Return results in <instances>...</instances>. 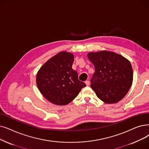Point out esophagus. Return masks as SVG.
Masks as SVG:
<instances>
[{
    "mask_svg": "<svg viewBox=\"0 0 149 149\" xmlns=\"http://www.w3.org/2000/svg\"><path fill=\"white\" fill-rule=\"evenodd\" d=\"M85 83H86V86H89V85H90V82H89V81H88V80L86 81H85Z\"/></svg>",
    "mask_w": 149,
    "mask_h": 149,
    "instance_id": "esophagus-1",
    "label": "esophagus"
}]
</instances>
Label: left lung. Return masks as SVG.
<instances>
[{
    "label": "left lung",
    "instance_id": "1",
    "mask_svg": "<svg viewBox=\"0 0 149 149\" xmlns=\"http://www.w3.org/2000/svg\"><path fill=\"white\" fill-rule=\"evenodd\" d=\"M88 58L95 68L91 87L97 96L107 103H116L124 98L133 81L130 62L124 56L106 50L89 53Z\"/></svg>",
    "mask_w": 149,
    "mask_h": 149
}]
</instances>
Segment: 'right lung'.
Masks as SVG:
<instances>
[{"label": "right lung", "instance_id": "obj_1", "mask_svg": "<svg viewBox=\"0 0 149 149\" xmlns=\"http://www.w3.org/2000/svg\"><path fill=\"white\" fill-rule=\"evenodd\" d=\"M74 55L61 52L40 68L36 75L37 86L49 101L58 105H67L78 95L86 84L80 81L72 69Z\"/></svg>", "mask_w": 149, "mask_h": 149}]
</instances>
